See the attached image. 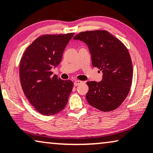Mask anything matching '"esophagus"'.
I'll list each match as a JSON object with an SVG mask.
<instances>
[{
    "instance_id": "1",
    "label": "esophagus",
    "mask_w": 153,
    "mask_h": 153,
    "mask_svg": "<svg viewBox=\"0 0 153 153\" xmlns=\"http://www.w3.org/2000/svg\"><path fill=\"white\" fill-rule=\"evenodd\" d=\"M82 82H83L82 81L78 80V79H76V80H75V82H74V85L75 86H77V85H80V84H82Z\"/></svg>"
}]
</instances>
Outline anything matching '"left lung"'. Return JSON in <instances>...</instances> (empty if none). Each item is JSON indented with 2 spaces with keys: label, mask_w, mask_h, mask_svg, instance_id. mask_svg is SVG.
I'll use <instances>...</instances> for the list:
<instances>
[{
  "label": "left lung",
  "mask_w": 153,
  "mask_h": 153,
  "mask_svg": "<svg viewBox=\"0 0 153 153\" xmlns=\"http://www.w3.org/2000/svg\"><path fill=\"white\" fill-rule=\"evenodd\" d=\"M89 47L92 65L102 72V80L87 82V102L102 111L118 108L126 98L132 82L133 68L129 51L108 31L82 32L74 37Z\"/></svg>",
  "instance_id": "obj_1"
}]
</instances>
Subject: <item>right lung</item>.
Listing matches in <instances>:
<instances>
[{
  "instance_id": "1",
  "label": "right lung",
  "mask_w": 153,
  "mask_h": 153,
  "mask_svg": "<svg viewBox=\"0 0 153 153\" xmlns=\"http://www.w3.org/2000/svg\"><path fill=\"white\" fill-rule=\"evenodd\" d=\"M74 33L44 34L36 38L23 53L19 76L23 93L38 112L45 116L64 109L74 87L71 80L52 76L51 68L61 62Z\"/></svg>"
}]
</instances>
